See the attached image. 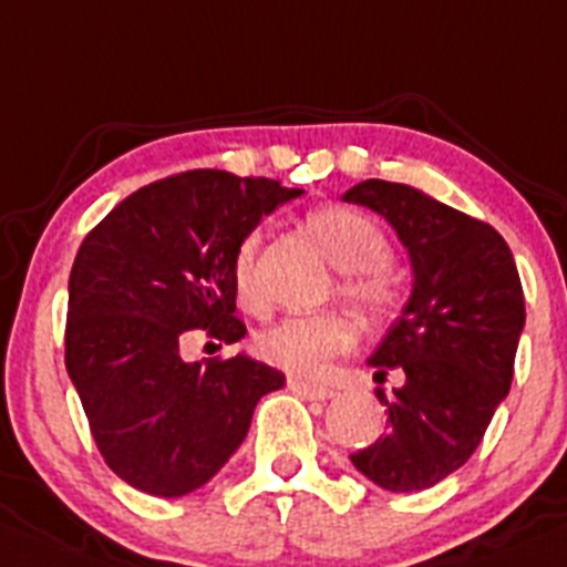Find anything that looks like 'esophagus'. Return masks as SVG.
<instances>
[{
  "mask_svg": "<svg viewBox=\"0 0 567 567\" xmlns=\"http://www.w3.org/2000/svg\"><path fill=\"white\" fill-rule=\"evenodd\" d=\"M289 390H292L295 395L306 398V401H328V398L337 395V392H333L331 386L309 384V381H300V379H292V381H289Z\"/></svg>",
  "mask_w": 567,
  "mask_h": 567,
  "instance_id": "1",
  "label": "esophagus"
}]
</instances>
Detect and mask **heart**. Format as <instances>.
Segmentation results:
<instances>
[{
	"label": "heart",
	"instance_id": "obj_1",
	"mask_svg": "<svg viewBox=\"0 0 567 567\" xmlns=\"http://www.w3.org/2000/svg\"><path fill=\"white\" fill-rule=\"evenodd\" d=\"M309 230L331 264L342 269V292L368 311L392 309L398 300V280L390 261V239L368 214L344 206H326L309 214ZM258 247L261 234L252 230L234 252V287L241 306L258 309ZM353 344V328L339 315L287 317L256 339L258 359L292 375H317L326 361Z\"/></svg>",
	"mask_w": 567,
	"mask_h": 567
}]
</instances>
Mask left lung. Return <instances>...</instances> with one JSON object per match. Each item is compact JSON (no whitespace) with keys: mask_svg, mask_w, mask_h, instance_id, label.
I'll use <instances>...</instances> for the list:
<instances>
[{"mask_svg":"<svg viewBox=\"0 0 567 567\" xmlns=\"http://www.w3.org/2000/svg\"><path fill=\"white\" fill-rule=\"evenodd\" d=\"M344 203L381 214L412 264V295L368 364L403 370L386 403L390 431L355 454L359 473L392 493L429 489L478 449L515 370L526 309L504 236L406 183L364 181Z\"/></svg>","mask_w":567,"mask_h":567,"instance_id":"obj_1","label":"left lung"}]
</instances>
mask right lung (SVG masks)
Listing matches in <instances>:
<instances>
[{
  "mask_svg": "<svg viewBox=\"0 0 567 567\" xmlns=\"http://www.w3.org/2000/svg\"><path fill=\"white\" fill-rule=\"evenodd\" d=\"M269 177L194 169L122 199L80 245L69 275L66 370L102 460L131 487L181 498L245 442L256 403L287 384L264 361L181 359L203 328L239 342L234 252L300 197Z\"/></svg>",
  "mask_w": 567,
  "mask_h": 567,
  "instance_id": "obj_1",
  "label": "right lung"
}]
</instances>
